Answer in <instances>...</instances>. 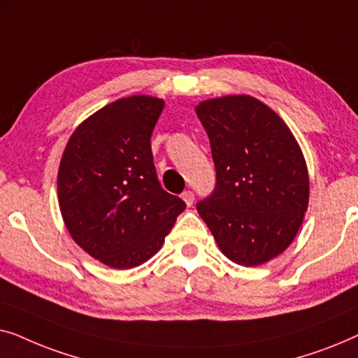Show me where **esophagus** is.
Listing matches in <instances>:
<instances>
[{
    "instance_id": "1",
    "label": "esophagus",
    "mask_w": 358,
    "mask_h": 358,
    "mask_svg": "<svg viewBox=\"0 0 358 358\" xmlns=\"http://www.w3.org/2000/svg\"><path fill=\"white\" fill-rule=\"evenodd\" d=\"M182 199H184L185 205H187V207H190V205L194 203V200H195V195H194L192 190H185V192L182 194Z\"/></svg>"
}]
</instances>
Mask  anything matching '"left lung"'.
Instances as JSON below:
<instances>
[{
  "label": "left lung",
  "instance_id": "8db88e82",
  "mask_svg": "<svg viewBox=\"0 0 358 358\" xmlns=\"http://www.w3.org/2000/svg\"><path fill=\"white\" fill-rule=\"evenodd\" d=\"M217 184L197 212L229 261L261 266L290 246L310 199L305 158L285 122L251 96L195 107Z\"/></svg>",
  "mask_w": 358,
  "mask_h": 358
}]
</instances>
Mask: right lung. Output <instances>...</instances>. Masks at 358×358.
I'll use <instances>...</instances> for the list:
<instances>
[{"label":"right lung","instance_id":"right-lung-1","mask_svg":"<svg viewBox=\"0 0 358 358\" xmlns=\"http://www.w3.org/2000/svg\"><path fill=\"white\" fill-rule=\"evenodd\" d=\"M164 101L130 96L102 107L68 140L58 203L78 246L112 268H131L163 246L185 202L161 187L151 134Z\"/></svg>","mask_w":358,"mask_h":358}]
</instances>
